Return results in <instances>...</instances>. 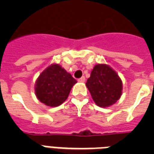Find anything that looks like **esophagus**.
<instances>
[{"instance_id":"obj_1","label":"esophagus","mask_w":154,"mask_h":154,"mask_svg":"<svg viewBox=\"0 0 154 154\" xmlns=\"http://www.w3.org/2000/svg\"><path fill=\"white\" fill-rule=\"evenodd\" d=\"M85 81V79L84 76H82V77H81V78L78 79V82H84Z\"/></svg>"}]
</instances>
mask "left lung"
Listing matches in <instances>:
<instances>
[{
	"mask_svg": "<svg viewBox=\"0 0 154 154\" xmlns=\"http://www.w3.org/2000/svg\"><path fill=\"white\" fill-rule=\"evenodd\" d=\"M85 85L95 103L103 108L116 103L122 95V80L116 72L106 64L94 66Z\"/></svg>",
	"mask_w": 154,
	"mask_h": 154,
	"instance_id": "left-lung-1",
	"label": "left lung"
}]
</instances>
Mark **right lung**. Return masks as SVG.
Instances as JSON below:
<instances>
[{
    "mask_svg": "<svg viewBox=\"0 0 154 154\" xmlns=\"http://www.w3.org/2000/svg\"><path fill=\"white\" fill-rule=\"evenodd\" d=\"M77 82L70 73L58 64H52L37 79L35 95L41 103L55 107L67 99L71 89Z\"/></svg>",
    "mask_w": 154,
    "mask_h": 154,
    "instance_id": "obj_1",
    "label": "right lung"
}]
</instances>
